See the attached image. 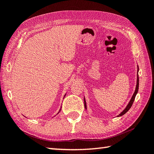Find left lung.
<instances>
[{
	"label": "left lung",
	"instance_id": "left-lung-1",
	"mask_svg": "<svg viewBox=\"0 0 154 154\" xmlns=\"http://www.w3.org/2000/svg\"><path fill=\"white\" fill-rule=\"evenodd\" d=\"M138 71H139V67H138L137 72H138ZM137 73H138V72H137ZM138 89H139V76H138V75H137V85H136L135 91V92H134L133 96H132V97H131L130 102H129V103H128V105L127 106V107H126V108H125V110H124L123 111H122V112L119 114V115H118V116H122V115H124V114H125L126 112H127L128 110H129V109L131 108V106H132V105H133V102H134V100H135L136 95H137V92H138ZM84 105H85V109H86V108H87V106H86V102H85V99H84Z\"/></svg>",
	"mask_w": 154,
	"mask_h": 154
}]
</instances>
